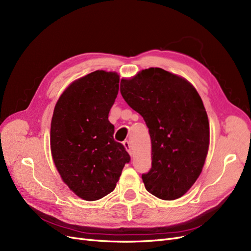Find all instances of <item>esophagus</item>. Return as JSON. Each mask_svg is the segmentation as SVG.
<instances>
[{"label": "esophagus", "instance_id": "esophagus-1", "mask_svg": "<svg viewBox=\"0 0 251 251\" xmlns=\"http://www.w3.org/2000/svg\"><path fill=\"white\" fill-rule=\"evenodd\" d=\"M123 145H124V147H125V149L128 151V153H129V154H130V155H132V151H131V146H130V142H129V141H124L123 142Z\"/></svg>", "mask_w": 251, "mask_h": 251}]
</instances>
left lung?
<instances>
[{"label":"left lung","instance_id":"left-lung-1","mask_svg":"<svg viewBox=\"0 0 251 251\" xmlns=\"http://www.w3.org/2000/svg\"><path fill=\"white\" fill-rule=\"evenodd\" d=\"M120 91L149 128L152 167L142 175L145 188L163 200L181 197L197 180L208 151V118L199 94L159 68L122 79Z\"/></svg>","mask_w":251,"mask_h":251}]
</instances>
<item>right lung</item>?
Returning a JSON list of instances; mask_svg holds the SVG:
<instances>
[{"instance_id":"obj_1","label":"right lung","mask_w":251,"mask_h":251,"mask_svg":"<svg viewBox=\"0 0 251 251\" xmlns=\"http://www.w3.org/2000/svg\"><path fill=\"white\" fill-rule=\"evenodd\" d=\"M119 75L95 71L73 82L55 105L51 152L63 182L87 201L115 190L130 156L114 140L108 114L119 92Z\"/></svg>"}]
</instances>
